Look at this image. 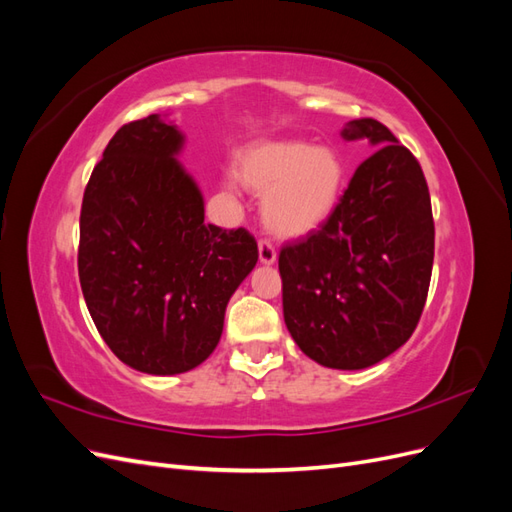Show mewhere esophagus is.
I'll list each match as a JSON object with an SVG mask.
<instances>
[{"label": "esophagus", "instance_id": "obj_1", "mask_svg": "<svg viewBox=\"0 0 512 512\" xmlns=\"http://www.w3.org/2000/svg\"><path fill=\"white\" fill-rule=\"evenodd\" d=\"M258 254H260V262L262 265H273L277 252H275V245L269 239H260L258 241Z\"/></svg>", "mask_w": 512, "mask_h": 512}]
</instances>
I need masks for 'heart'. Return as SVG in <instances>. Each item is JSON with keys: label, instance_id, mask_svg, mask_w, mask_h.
Instances as JSON below:
<instances>
[{"label": "heart", "instance_id": "1", "mask_svg": "<svg viewBox=\"0 0 512 512\" xmlns=\"http://www.w3.org/2000/svg\"><path fill=\"white\" fill-rule=\"evenodd\" d=\"M237 170L247 188L265 194V224L280 237H303L335 209L344 164L335 151L303 141H260L245 147Z\"/></svg>", "mask_w": 512, "mask_h": 512}]
</instances>
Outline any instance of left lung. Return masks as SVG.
I'll use <instances>...</instances> for the list:
<instances>
[{"instance_id": "1", "label": "left lung", "mask_w": 512, "mask_h": 512, "mask_svg": "<svg viewBox=\"0 0 512 512\" xmlns=\"http://www.w3.org/2000/svg\"><path fill=\"white\" fill-rule=\"evenodd\" d=\"M378 149L359 164L318 230L280 250L284 320L297 346L333 369H363L404 346L421 320L433 267L423 168L384 123L363 117L344 138Z\"/></svg>"}]
</instances>
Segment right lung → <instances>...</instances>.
Here are the masks:
<instances>
[{"label":"right lung","mask_w":512,"mask_h":512,"mask_svg":"<svg viewBox=\"0 0 512 512\" xmlns=\"http://www.w3.org/2000/svg\"><path fill=\"white\" fill-rule=\"evenodd\" d=\"M183 136L158 115L121 126L81 205L79 280L119 361L153 376L203 363L220 342L228 299L258 260L245 228L205 224Z\"/></svg>","instance_id":"obj_1"}]
</instances>
